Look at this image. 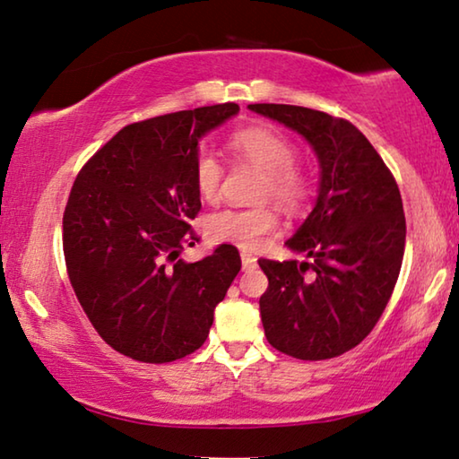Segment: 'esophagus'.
Returning a JSON list of instances; mask_svg holds the SVG:
<instances>
[{"label": "esophagus", "mask_w": 459, "mask_h": 459, "mask_svg": "<svg viewBox=\"0 0 459 459\" xmlns=\"http://www.w3.org/2000/svg\"><path fill=\"white\" fill-rule=\"evenodd\" d=\"M241 262H243V270L247 272V270L255 268V265H257V257L251 255V253H247V251H241Z\"/></svg>", "instance_id": "esophagus-1"}]
</instances>
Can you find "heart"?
<instances>
[{
	"label": "heart",
	"instance_id": "b5f03b06",
	"mask_svg": "<svg viewBox=\"0 0 459 459\" xmlns=\"http://www.w3.org/2000/svg\"><path fill=\"white\" fill-rule=\"evenodd\" d=\"M227 152L235 162H247L265 173L262 197L289 212L307 204L313 191L311 175L299 167V148L289 135L268 126H245L229 134ZM224 167L212 152H197L194 183L202 200H218L222 189ZM278 214L268 206L224 208L208 216L206 235L212 241L230 243L241 249H259L278 229Z\"/></svg>",
	"mask_w": 459,
	"mask_h": 459
}]
</instances>
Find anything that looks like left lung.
Segmentation results:
<instances>
[{"label": "left lung", "mask_w": 459, "mask_h": 459, "mask_svg": "<svg viewBox=\"0 0 459 459\" xmlns=\"http://www.w3.org/2000/svg\"><path fill=\"white\" fill-rule=\"evenodd\" d=\"M249 108L303 135L321 167L316 208L286 241L311 262L259 259L265 338L300 360L340 357L371 333L398 282L406 245L398 183L351 121L295 105Z\"/></svg>", "instance_id": "left-lung-1"}]
</instances>
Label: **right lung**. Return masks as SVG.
<instances>
[{
  "instance_id": "right-lung-1",
  "label": "right lung",
  "mask_w": 459,
  "mask_h": 459,
  "mask_svg": "<svg viewBox=\"0 0 459 459\" xmlns=\"http://www.w3.org/2000/svg\"><path fill=\"white\" fill-rule=\"evenodd\" d=\"M237 113L222 102L132 123L74 181L64 212L67 276L94 330L123 357L162 365L195 352L241 270L232 245L194 264L179 259L200 243L191 229L202 210L197 140Z\"/></svg>"
}]
</instances>
